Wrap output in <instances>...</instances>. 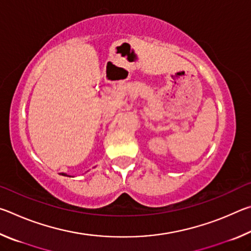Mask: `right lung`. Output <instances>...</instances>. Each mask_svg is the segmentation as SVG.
I'll return each mask as SVG.
<instances>
[{
    "label": "right lung",
    "instance_id": "right-lung-1",
    "mask_svg": "<svg viewBox=\"0 0 251 251\" xmlns=\"http://www.w3.org/2000/svg\"><path fill=\"white\" fill-rule=\"evenodd\" d=\"M61 175H63V176H69V175H67V174H64V173H62ZM69 177H71V176H69Z\"/></svg>",
    "mask_w": 251,
    "mask_h": 251
}]
</instances>
